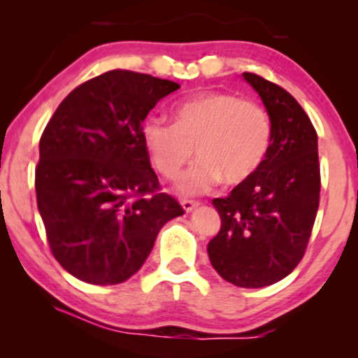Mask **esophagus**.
I'll return each instance as SVG.
<instances>
[{
    "instance_id": "esophagus-1",
    "label": "esophagus",
    "mask_w": 358,
    "mask_h": 358,
    "mask_svg": "<svg viewBox=\"0 0 358 358\" xmlns=\"http://www.w3.org/2000/svg\"><path fill=\"white\" fill-rule=\"evenodd\" d=\"M199 202H193V200H182V207H183V210L187 212V213H190V212H193L195 210L196 207H199Z\"/></svg>"
}]
</instances>
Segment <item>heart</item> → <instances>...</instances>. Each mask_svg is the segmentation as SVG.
<instances>
[{"mask_svg":"<svg viewBox=\"0 0 358 358\" xmlns=\"http://www.w3.org/2000/svg\"><path fill=\"white\" fill-rule=\"evenodd\" d=\"M175 124L151 117L141 138L151 163L166 178L180 173L192 158L199 162L176 180L182 195H203L217 187L239 185L262 165L271 143L268 113L227 92H202L175 106Z\"/></svg>","mask_w":358,"mask_h":358,"instance_id":"1","label":"heart"}]
</instances>
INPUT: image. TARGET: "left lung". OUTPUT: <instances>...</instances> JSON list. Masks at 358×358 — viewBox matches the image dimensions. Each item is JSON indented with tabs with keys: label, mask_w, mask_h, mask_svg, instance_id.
I'll use <instances>...</instances> for the list:
<instances>
[{
	"label": "left lung",
	"mask_w": 358,
	"mask_h": 358,
	"mask_svg": "<svg viewBox=\"0 0 358 358\" xmlns=\"http://www.w3.org/2000/svg\"><path fill=\"white\" fill-rule=\"evenodd\" d=\"M271 121L262 165L225 199H213L220 231L208 242L213 269L239 287L285 279L305 254L320 203L318 136L310 117L285 89L244 72Z\"/></svg>",
	"instance_id": "left-lung-1"
}]
</instances>
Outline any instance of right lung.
<instances>
[{"label": "right lung", "instance_id": "right-lung-1", "mask_svg": "<svg viewBox=\"0 0 358 358\" xmlns=\"http://www.w3.org/2000/svg\"><path fill=\"white\" fill-rule=\"evenodd\" d=\"M176 82L110 71L73 89L57 108L35 170L36 205L52 254L73 278L119 285L136 274L159 229L183 215L158 193L143 122Z\"/></svg>", "mask_w": 358, "mask_h": 358}]
</instances>
